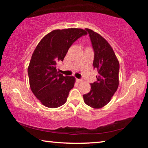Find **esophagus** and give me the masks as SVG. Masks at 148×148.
<instances>
[{"label":"esophagus","mask_w":148,"mask_h":148,"mask_svg":"<svg viewBox=\"0 0 148 148\" xmlns=\"http://www.w3.org/2000/svg\"><path fill=\"white\" fill-rule=\"evenodd\" d=\"M76 82L77 83H81V82H82V79H77V78H76Z\"/></svg>","instance_id":"obj_1"}]
</instances>
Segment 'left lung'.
<instances>
[{
	"instance_id": "left-lung-1",
	"label": "left lung",
	"mask_w": 148,
	"mask_h": 148,
	"mask_svg": "<svg viewBox=\"0 0 148 148\" xmlns=\"http://www.w3.org/2000/svg\"><path fill=\"white\" fill-rule=\"evenodd\" d=\"M94 51L93 67L98 71L97 80L91 84V91L83 95L84 102L101 108L110 101L119 86V63L113 49L106 40L91 29H86Z\"/></svg>"
}]
</instances>
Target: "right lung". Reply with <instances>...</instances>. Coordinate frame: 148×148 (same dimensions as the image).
I'll use <instances>...</instances> for the list:
<instances>
[{"label":"right lung","mask_w":148,"mask_h":148,"mask_svg":"<svg viewBox=\"0 0 148 148\" xmlns=\"http://www.w3.org/2000/svg\"><path fill=\"white\" fill-rule=\"evenodd\" d=\"M87 33L82 29L54 30L35 48L28 67L31 91L41 103L50 108L64 104L75 83L74 76H63L57 64L63 61L70 47Z\"/></svg>","instance_id":"add662e5"}]
</instances>
